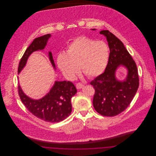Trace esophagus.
<instances>
[{
  "mask_svg": "<svg viewBox=\"0 0 156 156\" xmlns=\"http://www.w3.org/2000/svg\"><path fill=\"white\" fill-rule=\"evenodd\" d=\"M83 86H84V85L82 84V83H76V88L78 89H81V88H82L83 87Z\"/></svg>",
  "mask_w": 156,
  "mask_h": 156,
  "instance_id": "esophagus-1",
  "label": "esophagus"
}]
</instances>
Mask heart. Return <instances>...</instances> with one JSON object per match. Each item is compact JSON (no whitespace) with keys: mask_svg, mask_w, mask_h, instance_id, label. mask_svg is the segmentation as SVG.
Returning a JSON list of instances; mask_svg holds the SVG:
<instances>
[{"mask_svg":"<svg viewBox=\"0 0 156 156\" xmlns=\"http://www.w3.org/2000/svg\"><path fill=\"white\" fill-rule=\"evenodd\" d=\"M109 55L108 45L102 41L85 36L75 38L67 46L66 53H60L57 64L68 80L74 77L80 70L88 78L101 74L107 66Z\"/></svg>","mask_w":156,"mask_h":156,"instance_id":"b5f03b06","label":"heart"}]
</instances>
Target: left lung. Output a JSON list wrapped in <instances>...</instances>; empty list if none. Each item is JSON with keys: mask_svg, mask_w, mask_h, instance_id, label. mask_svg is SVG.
<instances>
[{"mask_svg": "<svg viewBox=\"0 0 156 156\" xmlns=\"http://www.w3.org/2000/svg\"><path fill=\"white\" fill-rule=\"evenodd\" d=\"M99 33L106 38L110 53L105 72L90 83L95 90L93 105L101 115L111 117L125 111L131 103L139 88V80L136 64L123 43L108 30ZM120 66L127 69L126 77L122 80L115 76Z\"/></svg>", "mask_w": 156, "mask_h": 156, "instance_id": "1", "label": "left lung"}]
</instances>
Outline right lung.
Here are the masks:
<instances>
[{
    "mask_svg": "<svg viewBox=\"0 0 156 156\" xmlns=\"http://www.w3.org/2000/svg\"><path fill=\"white\" fill-rule=\"evenodd\" d=\"M51 36L50 34H48L36 38L33 40L19 62L18 74H20L26 66L29 57L33 52L44 49ZM48 58L54 69H56L51 51L48 52ZM18 91L23 104L33 115L50 123L59 122L70 115L72 112L71 99L77 92L74 85L71 82L66 81H55L50 91L39 99H34L26 95L19 83Z\"/></svg>",
    "mask_w": 156,
    "mask_h": 156,
    "instance_id": "right-lung-1",
    "label": "right lung"
}]
</instances>
